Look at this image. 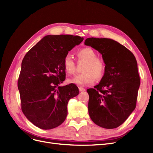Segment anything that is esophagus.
Returning <instances> with one entry per match:
<instances>
[{
    "instance_id": "34e87169",
    "label": "esophagus",
    "mask_w": 153,
    "mask_h": 153,
    "mask_svg": "<svg viewBox=\"0 0 153 153\" xmlns=\"http://www.w3.org/2000/svg\"><path fill=\"white\" fill-rule=\"evenodd\" d=\"M78 89H79V91H80V92H82V91H85V89H84V88H83V87H79V88H78Z\"/></svg>"
}]
</instances>
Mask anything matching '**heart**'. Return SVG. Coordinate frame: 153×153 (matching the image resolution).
I'll return each instance as SVG.
<instances>
[{
	"label": "heart",
	"instance_id": "1",
	"mask_svg": "<svg viewBox=\"0 0 153 153\" xmlns=\"http://www.w3.org/2000/svg\"><path fill=\"white\" fill-rule=\"evenodd\" d=\"M78 61L86 62L82 74L77 75L68 80L69 84L78 86L91 85L95 82L96 78L100 80L104 75L105 65L102 60L98 57L94 50L91 48H84L76 53ZM64 70L68 75H73L76 70V64L70 55L65 56L63 61Z\"/></svg>",
	"mask_w": 153,
	"mask_h": 153
}]
</instances>
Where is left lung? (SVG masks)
I'll use <instances>...</instances> for the list:
<instances>
[{
    "instance_id": "8db88e82",
    "label": "left lung",
    "mask_w": 153,
    "mask_h": 153,
    "mask_svg": "<svg viewBox=\"0 0 153 153\" xmlns=\"http://www.w3.org/2000/svg\"><path fill=\"white\" fill-rule=\"evenodd\" d=\"M84 44L98 50L105 64L99 84L87 90L89 116L100 127L117 128L136 107L140 84L137 60L128 48L112 39L89 38Z\"/></svg>"
}]
</instances>
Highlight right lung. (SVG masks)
<instances>
[{"instance_id":"right-lung-1","label":"right lung","mask_w":153,"mask_h":153,"mask_svg":"<svg viewBox=\"0 0 153 153\" xmlns=\"http://www.w3.org/2000/svg\"><path fill=\"white\" fill-rule=\"evenodd\" d=\"M84 38L48 35L26 53L18 80L22 112L43 129L59 126L66 118L69 100L79 93L75 84L59 86L65 80L63 61Z\"/></svg>"}]
</instances>
